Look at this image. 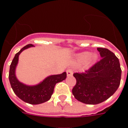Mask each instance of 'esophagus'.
Segmentation results:
<instances>
[{"label":"esophagus","mask_w":128,"mask_h":128,"mask_svg":"<svg viewBox=\"0 0 128 128\" xmlns=\"http://www.w3.org/2000/svg\"><path fill=\"white\" fill-rule=\"evenodd\" d=\"M66 74L67 76H72L73 75V70L72 69H68L66 70Z\"/></svg>","instance_id":"esophagus-1"}]
</instances>
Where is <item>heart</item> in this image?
Here are the masks:
<instances>
[{"instance_id": "1", "label": "heart", "mask_w": 128, "mask_h": 128, "mask_svg": "<svg viewBox=\"0 0 128 128\" xmlns=\"http://www.w3.org/2000/svg\"><path fill=\"white\" fill-rule=\"evenodd\" d=\"M98 59V56L96 54L92 55L91 52H84L80 54L78 56L77 60L80 63H84L86 61H88V64H92L94 63Z\"/></svg>"}]
</instances>
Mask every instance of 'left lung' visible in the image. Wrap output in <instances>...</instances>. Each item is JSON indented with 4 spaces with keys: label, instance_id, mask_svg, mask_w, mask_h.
<instances>
[{
    "label": "left lung",
    "instance_id": "left-lung-1",
    "mask_svg": "<svg viewBox=\"0 0 128 128\" xmlns=\"http://www.w3.org/2000/svg\"><path fill=\"white\" fill-rule=\"evenodd\" d=\"M100 59L83 72L74 73L72 88L76 99L87 104H97L110 98L118 89L121 79L118 59L108 48L98 47Z\"/></svg>",
    "mask_w": 128,
    "mask_h": 128
}]
</instances>
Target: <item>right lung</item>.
<instances>
[{"instance_id":"add662e5","label":"right lung","mask_w":128,"mask_h":128,"mask_svg":"<svg viewBox=\"0 0 128 128\" xmlns=\"http://www.w3.org/2000/svg\"><path fill=\"white\" fill-rule=\"evenodd\" d=\"M33 46L32 44H28L15 54L10 65L9 80L14 93L20 99L30 104H38L50 99L56 84L65 80L66 73L65 72L61 74L48 76L40 84L31 86L19 82L15 76V68L18 61V56L24 50Z\"/></svg>"}]
</instances>
